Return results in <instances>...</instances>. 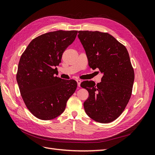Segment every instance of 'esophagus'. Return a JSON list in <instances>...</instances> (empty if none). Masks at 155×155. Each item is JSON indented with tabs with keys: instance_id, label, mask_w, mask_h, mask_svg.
Segmentation results:
<instances>
[{
	"instance_id": "obj_1",
	"label": "esophagus",
	"mask_w": 155,
	"mask_h": 155,
	"mask_svg": "<svg viewBox=\"0 0 155 155\" xmlns=\"http://www.w3.org/2000/svg\"><path fill=\"white\" fill-rule=\"evenodd\" d=\"M76 81H77V83H78V86L79 87H80V84L81 83V79H77Z\"/></svg>"
}]
</instances>
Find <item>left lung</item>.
<instances>
[{"label":"left lung","mask_w":155,"mask_h":155,"mask_svg":"<svg viewBox=\"0 0 155 155\" xmlns=\"http://www.w3.org/2000/svg\"><path fill=\"white\" fill-rule=\"evenodd\" d=\"M78 37L85 50L89 67L99 68L101 82L84 81L81 87L89 94L83 106L97 122L107 124L121 114L130 100L134 69L125 46L108 33L79 31Z\"/></svg>","instance_id":"1"}]
</instances>
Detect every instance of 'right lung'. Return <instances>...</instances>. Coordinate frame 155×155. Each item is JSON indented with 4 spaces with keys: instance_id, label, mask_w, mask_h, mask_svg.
Segmentation results:
<instances>
[{
    "instance_id": "add662e5",
    "label": "right lung",
    "mask_w": 155,
    "mask_h": 155,
    "mask_svg": "<svg viewBox=\"0 0 155 155\" xmlns=\"http://www.w3.org/2000/svg\"><path fill=\"white\" fill-rule=\"evenodd\" d=\"M78 31L58 30L33 39L22 54L17 81L22 100L36 118L50 120L61 114L77 88L74 79L54 76L64 50Z\"/></svg>"
}]
</instances>
